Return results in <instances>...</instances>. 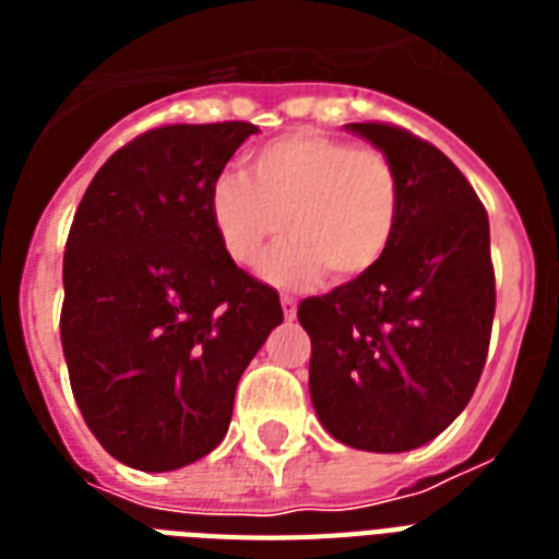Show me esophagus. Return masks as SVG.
Returning a JSON list of instances; mask_svg holds the SVG:
<instances>
[{"instance_id": "esophagus-1", "label": "esophagus", "mask_w": 559, "mask_h": 559, "mask_svg": "<svg viewBox=\"0 0 559 559\" xmlns=\"http://www.w3.org/2000/svg\"><path fill=\"white\" fill-rule=\"evenodd\" d=\"M281 310L287 319H296V310H298V301L293 296H281Z\"/></svg>"}]
</instances>
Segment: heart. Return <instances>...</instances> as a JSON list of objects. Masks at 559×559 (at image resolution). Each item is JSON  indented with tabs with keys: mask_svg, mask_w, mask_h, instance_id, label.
Wrapping results in <instances>:
<instances>
[{
	"mask_svg": "<svg viewBox=\"0 0 559 559\" xmlns=\"http://www.w3.org/2000/svg\"><path fill=\"white\" fill-rule=\"evenodd\" d=\"M209 214L228 258L258 261L287 226L293 237L263 258L275 284H310L322 272L350 281L371 272L389 249L400 214V179L377 147L296 130L249 156V177L219 174Z\"/></svg>",
	"mask_w": 559,
	"mask_h": 559,
	"instance_id": "obj_1",
	"label": "heart"
}]
</instances>
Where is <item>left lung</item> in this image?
<instances>
[{"label":"left lung","mask_w":559,"mask_h":559,"mask_svg":"<svg viewBox=\"0 0 559 559\" xmlns=\"http://www.w3.org/2000/svg\"><path fill=\"white\" fill-rule=\"evenodd\" d=\"M348 130L400 179V214L371 272L298 305L310 333V397L336 441L406 452L441 435L473 397L490 345L496 275L487 211L435 144L397 124Z\"/></svg>","instance_id":"8db88e82"}]
</instances>
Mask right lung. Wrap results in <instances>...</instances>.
Masks as SVG:
<instances>
[{
    "instance_id": "right-lung-1",
    "label": "right lung",
    "mask_w": 559,
    "mask_h": 559,
    "mask_svg": "<svg viewBox=\"0 0 559 559\" xmlns=\"http://www.w3.org/2000/svg\"><path fill=\"white\" fill-rule=\"evenodd\" d=\"M258 127L168 124L116 151L74 211L60 342L83 420L127 467L165 473L228 432L240 373L284 322L237 266L209 188Z\"/></svg>"
}]
</instances>
